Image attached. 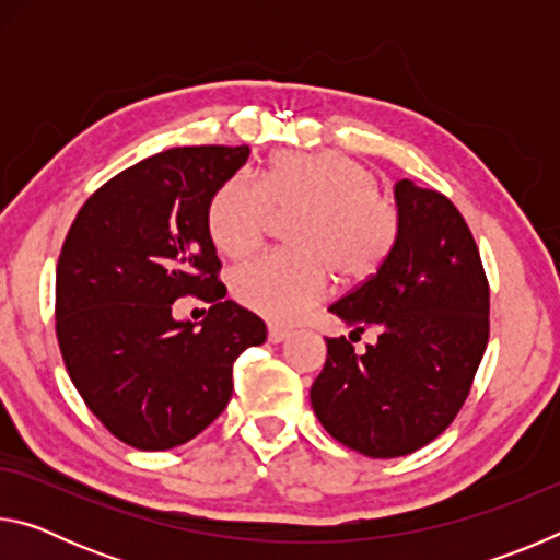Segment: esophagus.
<instances>
[{"label":"esophagus","instance_id":"34e87169","mask_svg":"<svg viewBox=\"0 0 560 560\" xmlns=\"http://www.w3.org/2000/svg\"><path fill=\"white\" fill-rule=\"evenodd\" d=\"M291 336V330L279 328V326H269V340L271 343H283Z\"/></svg>","mask_w":560,"mask_h":560}]
</instances>
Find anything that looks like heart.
Returning a JSON list of instances; mask_svg holds the SVG:
<instances>
[{"label":"heart","instance_id":"heart-1","mask_svg":"<svg viewBox=\"0 0 560 560\" xmlns=\"http://www.w3.org/2000/svg\"><path fill=\"white\" fill-rule=\"evenodd\" d=\"M271 214L296 217L293 254H264L232 273V293L271 320H296L326 293L330 277L358 287L385 267L400 236V214L377 192V175L336 150L279 153L257 183L230 177L207 207V230L226 257L261 244Z\"/></svg>","mask_w":560,"mask_h":560}]
</instances>
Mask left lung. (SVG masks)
Instances as JSON below:
<instances>
[{
    "mask_svg": "<svg viewBox=\"0 0 560 560\" xmlns=\"http://www.w3.org/2000/svg\"><path fill=\"white\" fill-rule=\"evenodd\" d=\"M400 236L373 279L328 311L353 336L377 330L358 355L326 338L311 405L330 438L373 459L405 457L450 428L489 340V281L467 222L438 189L395 185Z\"/></svg>",
    "mask_w": 560,
    "mask_h": 560,
    "instance_id": "1",
    "label": "left lung"
}]
</instances>
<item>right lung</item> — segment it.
<instances>
[{"label": "right lung", "instance_id": "1", "mask_svg": "<svg viewBox=\"0 0 560 560\" xmlns=\"http://www.w3.org/2000/svg\"><path fill=\"white\" fill-rule=\"evenodd\" d=\"M249 148L192 145L140 160L93 192L56 267V338L75 390L113 438L173 450L232 400V368L267 326L224 301L207 207ZM211 303L201 326L172 303Z\"/></svg>", "mask_w": 560, "mask_h": 560}]
</instances>
